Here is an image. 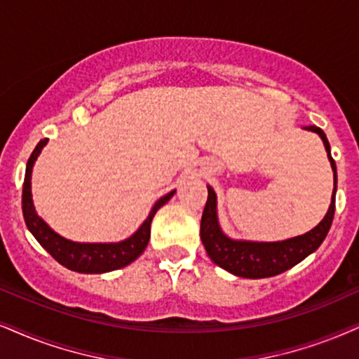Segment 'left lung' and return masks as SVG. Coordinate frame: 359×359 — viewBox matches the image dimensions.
Masks as SVG:
<instances>
[{
	"mask_svg": "<svg viewBox=\"0 0 359 359\" xmlns=\"http://www.w3.org/2000/svg\"><path fill=\"white\" fill-rule=\"evenodd\" d=\"M304 130L316 133L325 144L326 154L333 170V194H331V205L326 211L325 218L309 229L308 233L299 236L287 238L283 241H250V240H233L219 226L218 219V198L215 189L208 184V201L201 216V241L205 245L208 256L219 268L226 269L228 273L240 278L259 280V278L276 276L286 269L293 268L320 248L328 234L334 216V200H336V163L331 156V148L325 131L316 126H306Z\"/></svg>",
	"mask_w": 359,
	"mask_h": 359,
	"instance_id": "8db88e82",
	"label": "left lung"
}]
</instances>
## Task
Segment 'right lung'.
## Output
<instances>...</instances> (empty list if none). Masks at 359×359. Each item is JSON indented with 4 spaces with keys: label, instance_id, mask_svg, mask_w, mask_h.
Here are the masks:
<instances>
[{
    "label": "right lung",
    "instance_id": "add662e5",
    "mask_svg": "<svg viewBox=\"0 0 359 359\" xmlns=\"http://www.w3.org/2000/svg\"><path fill=\"white\" fill-rule=\"evenodd\" d=\"M48 140H41L31 153L26 165L25 183H23V216L28 229L36 238V241L44 250L55 258L57 263L63 264L65 268L72 269L76 273L88 274H101L114 271V269L125 268L133 263L138 256L143 253L144 248L148 246L149 233H151V221L156 215V211L161 206H165L171 200L176 189H172L165 196H161L154 203L148 218L143 221V224L136 229L126 240L118 243H79L68 240V238L57 234L55 229L50 228V224L44 221L41 216H38L33 205V194H31V172L33 166L41 153V149L46 146Z\"/></svg>",
    "mask_w": 359,
    "mask_h": 359
}]
</instances>
